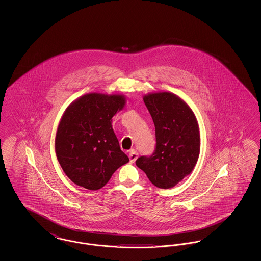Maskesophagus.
I'll return each instance as SVG.
<instances>
[{
	"label": "esophagus",
	"instance_id": "34e87169",
	"mask_svg": "<svg viewBox=\"0 0 261 261\" xmlns=\"http://www.w3.org/2000/svg\"><path fill=\"white\" fill-rule=\"evenodd\" d=\"M137 159H138V152L135 151V150H131V151L129 152V160H130V162L133 163V162H136Z\"/></svg>",
	"mask_w": 261,
	"mask_h": 261
}]
</instances>
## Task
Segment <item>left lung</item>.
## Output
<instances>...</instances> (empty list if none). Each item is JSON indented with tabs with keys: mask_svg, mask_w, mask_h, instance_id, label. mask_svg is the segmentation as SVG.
Returning <instances> with one entry per match:
<instances>
[{
	"mask_svg": "<svg viewBox=\"0 0 261 261\" xmlns=\"http://www.w3.org/2000/svg\"><path fill=\"white\" fill-rule=\"evenodd\" d=\"M155 127L154 153L141 156L136 165L158 188L170 189L192 173L199 160L200 135L190 106L171 92L143 97Z\"/></svg>",
	"mask_w": 261,
	"mask_h": 261,
	"instance_id": "left-lung-1",
	"label": "left lung"
}]
</instances>
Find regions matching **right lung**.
Masks as SVG:
<instances>
[{
    "label": "right lung",
    "mask_w": 261,
    "mask_h": 261,
    "mask_svg": "<svg viewBox=\"0 0 261 261\" xmlns=\"http://www.w3.org/2000/svg\"><path fill=\"white\" fill-rule=\"evenodd\" d=\"M122 94L89 93L73 100L58 127L55 150L63 172L78 186L96 191L129 162L112 129V117L124 109Z\"/></svg>",
    "instance_id": "add662e5"
}]
</instances>
